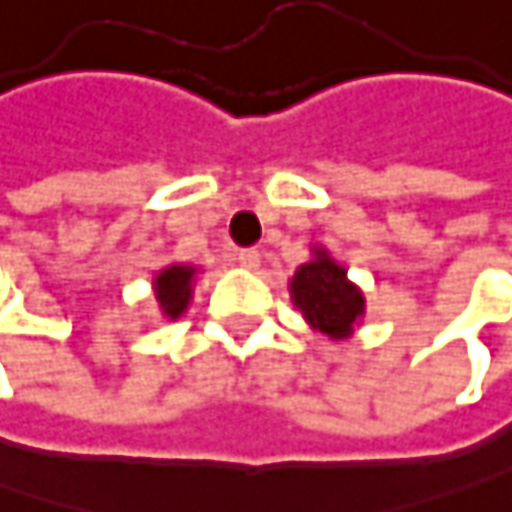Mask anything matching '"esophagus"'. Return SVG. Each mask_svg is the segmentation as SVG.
Here are the masks:
<instances>
[{
  "label": "esophagus",
  "instance_id": "esophagus-1",
  "mask_svg": "<svg viewBox=\"0 0 512 512\" xmlns=\"http://www.w3.org/2000/svg\"><path fill=\"white\" fill-rule=\"evenodd\" d=\"M236 256H238V262H241L244 268H256V265H259V256H262V253H259L256 247H241Z\"/></svg>",
  "mask_w": 512,
  "mask_h": 512
}]
</instances>
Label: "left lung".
Segmentation results:
<instances>
[{
	"label": "left lung",
	"mask_w": 512,
	"mask_h": 512,
	"mask_svg": "<svg viewBox=\"0 0 512 512\" xmlns=\"http://www.w3.org/2000/svg\"><path fill=\"white\" fill-rule=\"evenodd\" d=\"M291 294L297 309L309 317L311 323L335 338H344L352 332L355 317L364 314V297L347 279V271L329 259L323 250L300 265L291 279Z\"/></svg>",
	"instance_id": "1"
}]
</instances>
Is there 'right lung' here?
Listing matches in <instances>:
<instances>
[{"instance_id":"add662e5","label":"right lung","mask_w":512,"mask_h":512,"mask_svg":"<svg viewBox=\"0 0 512 512\" xmlns=\"http://www.w3.org/2000/svg\"><path fill=\"white\" fill-rule=\"evenodd\" d=\"M192 276H195V268H186V265L165 268L163 274L157 276V300L163 306L165 317L174 320L186 311V303L192 297Z\"/></svg>"}]
</instances>
